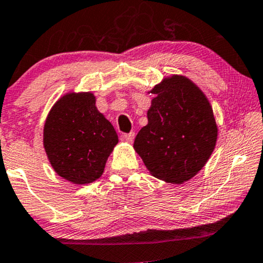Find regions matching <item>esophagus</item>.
<instances>
[{"label": "esophagus", "mask_w": 263, "mask_h": 263, "mask_svg": "<svg viewBox=\"0 0 263 263\" xmlns=\"http://www.w3.org/2000/svg\"><path fill=\"white\" fill-rule=\"evenodd\" d=\"M120 138H121V140H124V142L131 143L132 140L135 139V133H133V132H130V133H123Z\"/></svg>", "instance_id": "esophagus-1"}]
</instances>
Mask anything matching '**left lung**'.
<instances>
[{"label": "left lung", "instance_id": "obj_1", "mask_svg": "<svg viewBox=\"0 0 263 263\" xmlns=\"http://www.w3.org/2000/svg\"><path fill=\"white\" fill-rule=\"evenodd\" d=\"M147 125L133 147L157 179L182 183L200 172L216 146L218 128L205 94L184 76L154 87Z\"/></svg>", "mask_w": 263, "mask_h": 263}]
</instances>
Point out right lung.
Listing matches in <instances>:
<instances>
[{"label": "right lung", "mask_w": 263, "mask_h": 263, "mask_svg": "<svg viewBox=\"0 0 263 263\" xmlns=\"http://www.w3.org/2000/svg\"><path fill=\"white\" fill-rule=\"evenodd\" d=\"M117 144V132L96 108L91 93L65 94L46 118L44 147L50 163L75 184L98 180Z\"/></svg>", "instance_id": "obj_1"}]
</instances>
